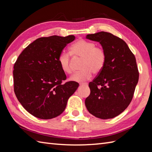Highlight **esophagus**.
I'll return each instance as SVG.
<instances>
[{"label":"esophagus","mask_w":152,"mask_h":152,"mask_svg":"<svg viewBox=\"0 0 152 152\" xmlns=\"http://www.w3.org/2000/svg\"><path fill=\"white\" fill-rule=\"evenodd\" d=\"M80 85V86H88V83H86V82H85V83H81Z\"/></svg>","instance_id":"esophagus-1"}]
</instances>
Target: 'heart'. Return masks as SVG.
<instances>
[{
  "label": "heart",
  "mask_w": 152,
  "mask_h": 152,
  "mask_svg": "<svg viewBox=\"0 0 152 152\" xmlns=\"http://www.w3.org/2000/svg\"><path fill=\"white\" fill-rule=\"evenodd\" d=\"M70 53L74 57L83 59L81 64L82 70L71 76L70 80L81 82L89 79L92 73L99 74L102 71L106 63V53L102 48L96 46L95 43L86 40H78L70 48ZM58 62L64 72L71 74L72 72L70 55L63 51L58 58Z\"/></svg>",
  "instance_id": "obj_1"
}]
</instances>
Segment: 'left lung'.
Segmentation results:
<instances>
[{
  "label": "left lung",
  "mask_w": 152,
  "mask_h": 152,
  "mask_svg": "<svg viewBox=\"0 0 152 152\" xmlns=\"http://www.w3.org/2000/svg\"><path fill=\"white\" fill-rule=\"evenodd\" d=\"M98 42L106 53V63L98 76L89 83L91 93L85 104L90 114L107 119L124 112L132 101L138 82L134 54L125 42L107 32L86 36Z\"/></svg>",
  "instance_id": "left-lung-1"
}]
</instances>
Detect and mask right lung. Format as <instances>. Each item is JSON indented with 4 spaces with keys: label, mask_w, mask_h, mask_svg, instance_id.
I'll return each mask as SVG.
<instances>
[{
    "label": "right lung",
    "mask_w": 152,
    "mask_h": 152,
    "mask_svg": "<svg viewBox=\"0 0 152 152\" xmlns=\"http://www.w3.org/2000/svg\"><path fill=\"white\" fill-rule=\"evenodd\" d=\"M74 39V35L39 38L25 48L15 63V96L34 117L49 119L59 115L78 89L76 82L62 83L66 76L58 62L63 50Z\"/></svg>",
    "instance_id": "add662e5"
}]
</instances>
